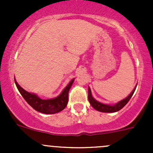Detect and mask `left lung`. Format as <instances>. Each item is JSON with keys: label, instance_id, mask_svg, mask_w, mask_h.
Segmentation results:
<instances>
[{"label": "left lung", "instance_id": "1", "mask_svg": "<svg viewBox=\"0 0 153 153\" xmlns=\"http://www.w3.org/2000/svg\"><path fill=\"white\" fill-rule=\"evenodd\" d=\"M135 89L132 90V92H131L130 95H129L128 97H126V98L122 101H119L118 103H117L116 104L113 106H110V105H107V104H101V103L98 102V101H95L92 96V93H91V90H90V88H89V92H88V99H89V103L90 104L92 105V107L94 109H95L96 110L99 111V112H118L119 111L120 109H122L124 106L126 105V104L128 103V101L130 100V98H132V95H133L134 92H135Z\"/></svg>", "mask_w": 153, "mask_h": 153}]
</instances>
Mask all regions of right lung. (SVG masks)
<instances>
[{"mask_svg": "<svg viewBox=\"0 0 153 153\" xmlns=\"http://www.w3.org/2000/svg\"><path fill=\"white\" fill-rule=\"evenodd\" d=\"M73 81L74 79H72L70 81V83L67 86V87L63 90V92H61L59 96L55 98H52V99L44 100L40 98L35 94L29 93V92L24 90L23 88H21L19 86V84L17 83V81L15 79V83L16 84L17 88L23 96V98L25 99V101L34 109L45 114L57 113V112L62 111L67 106L68 100H69V98H68L69 90L71 88Z\"/></svg>", "mask_w": 153, "mask_h": 153, "instance_id": "1", "label": "right lung"}]
</instances>
